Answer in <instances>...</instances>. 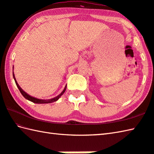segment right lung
Returning a JSON list of instances; mask_svg holds the SVG:
<instances>
[{
    "instance_id": "right-lung-1",
    "label": "right lung",
    "mask_w": 154,
    "mask_h": 154,
    "mask_svg": "<svg viewBox=\"0 0 154 154\" xmlns=\"http://www.w3.org/2000/svg\"><path fill=\"white\" fill-rule=\"evenodd\" d=\"M13 77H14V81H15V83H16V86H17V87L18 88L19 91H20V93H21V94H22V95H23V97H24L25 98V99H28V100L32 101V102H33V103H36V104L51 103L55 102V101L59 99V98H60V97L62 95V94H63L65 93V90H66V87H67V86H65V89H63V91H62L61 93V94H59V95H58V96H57L56 97L54 98V99H48V100H42V99H36V98H34V97H32L30 96V95H29V94H28L24 92V91H23V90L21 89V87L18 85V83H17V81H16V79H15V77H14V72H13Z\"/></svg>"
}]
</instances>
